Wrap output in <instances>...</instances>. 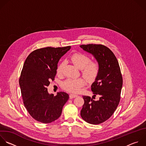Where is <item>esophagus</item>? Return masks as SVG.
Instances as JSON below:
<instances>
[{
    "label": "esophagus",
    "mask_w": 146,
    "mask_h": 146,
    "mask_svg": "<svg viewBox=\"0 0 146 146\" xmlns=\"http://www.w3.org/2000/svg\"><path fill=\"white\" fill-rule=\"evenodd\" d=\"M69 97H70V99H73V98H76V97H77V95L74 94H70L69 95Z\"/></svg>",
    "instance_id": "esophagus-1"
}]
</instances>
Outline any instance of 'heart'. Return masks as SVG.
Listing matches in <instances>:
<instances>
[{"mask_svg":"<svg viewBox=\"0 0 146 146\" xmlns=\"http://www.w3.org/2000/svg\"><path fill=\"white\" fill-rule=\"evenodd\" d=\"M72 63L77 68L81 69L84 77L89 81H94L99 73V64L96 62H90V58L82 53H75L71 56ZM64 62L60 63L57 68V72L61 74ZM85 80L82 78H68L62 83L63 88L72 93H78L85 85Z\"/></svg>","mask_w":146,"mask_h":146,"instance_id":"heart-1","label":"heart"}]
</instances>
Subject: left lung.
<instances>
[{"instance_id": "obj_1", "label": "left lung", "mask_w": 146, "mask_h": 146, "mask_svg": "<svg viewBox=\"0 0 146 146\" xmlns=\"http://www.w3.org/2000/svg\"><path fill=\"white\" fill-rule=\"evenodd\" d=\"M80 47L92 54L99 66V73L91 85L92 98L83 96L84 104L81 110L84 120L99 124L108 120L116 110L120 100L123 78L117 60L113 52L102 44H82ZM100 96L94 101L96 95Z\"/></svg>"}]
</instances>
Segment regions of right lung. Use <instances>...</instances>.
<instances>
[{
  "mask_svg": "<svg viewBox=\"0 0 146 146\" xmlns=\"http://www.w3.org/2000/svg\"><path fill=\"white\" fill-rule=\"evenodd\" d=\"M71 48L47 47L31 52L24 63L19 78L23 104L33 118L42 123L58 119L69 94L60 92L54 96L47 86L54 80L60 58Z\"/></svg>",
  "mask_w": 146,
  "mask_h": 146,
  "instance_id": "1",
  "label": "right lung"
}]
</instances>
